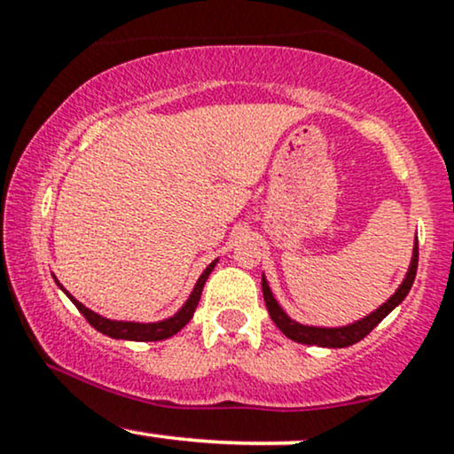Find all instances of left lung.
<instances>
[{"mask_svg": "<svg viewBox=\"0 0 454 454\" xmlns=\"http://www.w3.org/2000/svg\"><path fill=\"white\" fill-rule=\"evenodd\" d=\"M416 269H419V239H414V247H411V260L410 267L405 270V278L399 284V288L395 290L393 294L384 301L378 309H373L372 314L363 316L361 320L350 322V325L343 326H316V325H303V322L294 320L286 314V309L278 303L275 299L273 290H270L267 275L262 273V294H264V303H267L269 316L270 320L278 325V328L284 333L288 340H293L296 343H305V346H320V348H348L354 346L356 341H361L363 337H367L369 333L376 328L380 322L387 317L395 307L401 305V301L405 299L410 293L411 284H414L416 278Z\"/></svg>", "mask_w": 454, "mask_h": 454, "instance_id": "1", "label": "left lung"}]
</instances>
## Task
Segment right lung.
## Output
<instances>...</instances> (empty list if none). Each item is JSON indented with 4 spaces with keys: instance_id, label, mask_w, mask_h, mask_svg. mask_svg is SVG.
<instances>
[{
    "instance_id": "1",
    "label": "right lung",
    "mask_w": 454,
    "mask_h": 454,
    "mask_svg": "<svg viewBox=\"0 0 454 454\" xmlns=\"http://www.w3.org/2000/svg\"><path fill=\"white\" fill-rule=\"evenodd\" d=\"M217 260H220V258L213 260L209 267L202 270V275L198 278V281L194 284V288H192V293H190V296H187L185 303L181 305L173 316L164 317V320H155V322L113 320V317L96 314V311H91L90 307H85L81 303V301H76L74 296L67 293V290L59 284V279H57L55 275H53V279H55V284L59 286L61 290H64V294L67 296V299H70L72 303L76 305V309L87 317V322H90V325L96 328V331H100L102 335L113 337V340H126V341H161V340H168V337L176 335V333H179L181 328H184L187 322L192 320V316H194V311L198 307V301H200L202 288H205V281L209 279L211 270L215 269Z\"/></svg>"
}]
</instances>
